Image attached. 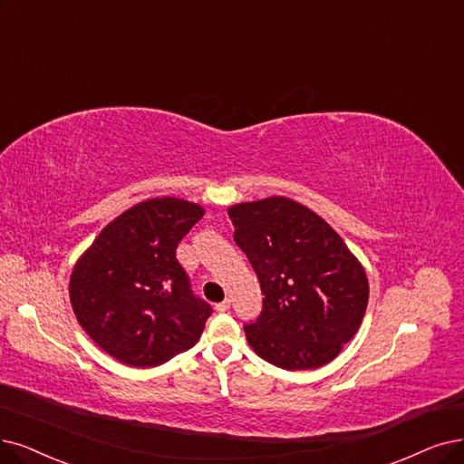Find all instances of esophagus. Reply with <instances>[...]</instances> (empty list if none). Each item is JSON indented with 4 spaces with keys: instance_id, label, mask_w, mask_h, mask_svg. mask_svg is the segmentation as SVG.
I'll return each instance as SVG.
<instances>
[{
    "instance_id": "1",
    "label": "esophagus",
    "mask_w": 464,
    "mask_h": 464,
    "mask_svg": "<svg viewBox=\"0 0 464 464\" xmlns=\"http://www.w3.org/2000/svg\"><path fill=\"white\" fill-rule=\"evenodd\" d=\"M215 308H217V312H228L230 310V301L225 299L222 303H218Z\"/></svg>"
}]
</instances>
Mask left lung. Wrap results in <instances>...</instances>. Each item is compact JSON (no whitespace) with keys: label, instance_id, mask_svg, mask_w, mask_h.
Listing matches in <instances>:
<instances>
[{"label":"left lung","instance_id":"8db88e82","mask_svg":"<svg viewBox=\"0 0 464 464\" xmlns=\"http://www.w3.org/2000/svg\"><path fill=\"white\" fill-rule=\"evenodd\" d=\"M228 215L265 295L261 314L244 325L251 348L289 372L337 358L360 329L369 299L365 270L343 237L282 196L237 203Z\"/></svg>","mask_w":464,"mask_h":464}]
</instances>
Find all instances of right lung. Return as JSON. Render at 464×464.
<instances>
[{
  "label": "right lung",
  "mask_w": 464,
  "mask_h": 464,
  "mask_svg": "<svg viewBox=\"0 0 464 464\" xmlns=\"http://www.w3.org/2000/svg\"><path fill=\"white\" fill-rule=\"evenodd\" d=\"M201 217L187 199L142 201L110 222L73 266V314L121 363L156 367L198 343L213 308L192 291L177 246Z\"/></svg>",
  "instance_id": "add662e5"
}]
</instances>
